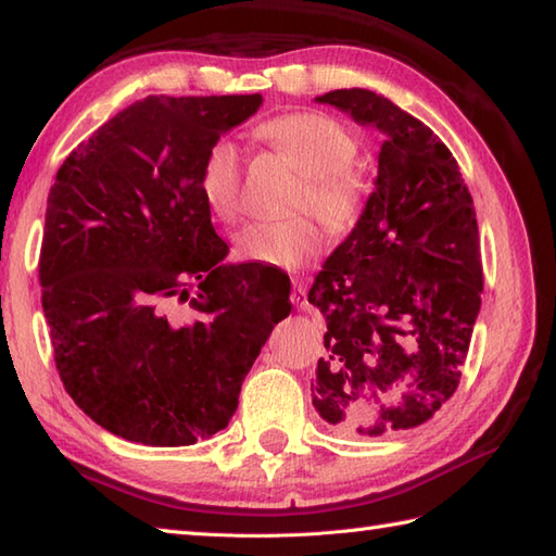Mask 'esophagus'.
<instances>
[{"instance_id": "esophagus-1", "label": "esophagus", "mask_w": 556, "mask_h": 556, "mask_svg": "<svg viewBox=\"0 0 556 556\" xmlns=\"http://www.w3.org/2000/svg\"><path fill=\"white\" fill-rule=\"evenodd\" d=\"M291 303L296 305L299 311H311L313 308L311 301H308V291H305L301 281H296V285H293V289H291Z\"/></svg>"}]
</instances>
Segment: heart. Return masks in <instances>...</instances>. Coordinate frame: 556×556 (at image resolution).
<instances>
[{"label":"heart","instance_id":"b5f03b06","mask_svg":"<svg viewBox=\"0 0 556 556\" xmlns=\"http://www.w3.org/2000/svg\"><path fill=\"white\" fill-rule=\"evenodd\" d=\"M255 136L301 174L291 200L293 212H313L329 233L344 236L358 227L370 203L372 184L353 157L358 140L346 126L320 112H293L267 119ZM243 164L229 140L205 152L198 172V191L207 212L233 222L241 210ZM325 233L311 215L285 222H253L233 239V255L243 263L301 269L323 253Z\"/></svg>","mask_w":556,"mask_h":556}]
</instances>
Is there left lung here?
I'll use <instances>...</instances> for the list:
<instances>
[{"mask_svg":"<svg viewBox=\"0 0 556 556\" xmlns=\"http://www.w3.org/2000/svg\"><path fill=\"white\" fill-rule=\"evenodd\" d=\"M317 102L384 140L368 210L308 293L327 323L313 406L346 434L418 428L454 396L480 311L473 198L440 136L392 100L349 88Z\"/></svg>","mask_w":556,"mask_h":556,"instance_id":"8db88e82","label":"left lung"}]
</instances>
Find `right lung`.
Listing matches in <instances>:
<instances>
[{"mask_svg":"<svg viewBox=\"0 0 556 556\" xmlns=\"http://www.w3.org/2000/svg\"><path fill=\"white\" fill-rule=\"evenodd\" d=\"M260 96L128 104L56 172L40 248L54 363L78 408L128 442L186 446L229 425L281 317L227 255L198 191L205 152Z\"/></svg>","mask_w":556,"mask_h":556,"instance_id":"obj_1","label":"right lung"}]
</instances>
